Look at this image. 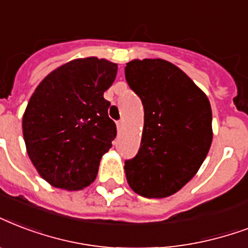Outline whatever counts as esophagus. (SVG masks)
I'll list each match as a JSON object with an SVG mask.
<instances>
[{
    "mask_svg": "<svg viewBox=\"0 0 248 248\" xmlns=\"http://www.w3.org/2000/svg\"><path fill=\"white\" fill-rule=\"evenodd\" d=\"M122 127H124V121H118V122H117V128H118V131H121Z\"/></svg>",
    "mask_w": 248,
    "mask_h": 248,
    "instance_id": "esophagus-1",
    "label": "esophagus"
}]
</instances>
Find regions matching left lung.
<instances>
[{
  "label": "left lung",
  "mask_w": 248,
  "mask_h": 248,
  "mask_svg": "<svg viewBox=\"0 0 248 248\" xmlns=\"http://www.w3.org/2000/svg\"><path fill=\"white\" fill-rule=\"evenodd\" d=\"M124 77L144 108L140 148L124 161L128 186L144 198L173 195L198 173L211 148L209 100L165 60H134Z\"/></svg>",
  "instance_id": "obj_1"
}]
</instances>
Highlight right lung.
<instances>
[{
  "mask_svg": "<svg viewBox=\"0 0 248 248\" xmlns=\"http://www.w3.org/2000/svg\"><path fill=\"white\" fill-rule=\"evenodd\" d=\"M117 63L97 57L60 66L37 86L23 114L27 154L52 186L82 190L93 182L100 160L117 135L104 92Z\"/></svg>",
  "mask_w": 248,
  "mask_h": 248,
  "instance_id": "add662e5",
  "label": "right lung"
}]
</instances>
